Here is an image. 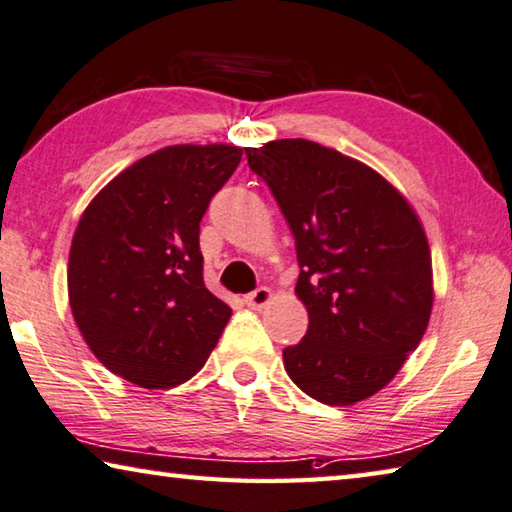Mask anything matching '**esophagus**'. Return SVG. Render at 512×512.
Instances as JSON below:
<instances>
[{
  "instance_id": "1",
  "label": "esophagus",
  "mask_w": 512,
  "mask_h": 512,
  "mask_svg": "<svg viewBox=\"0 0 512 512\" xmlns=\"http://www.w3.org/2000/svg\"><path fill=\"white\" fill-rule=\"evenodd\" d=\"M272 299V290L270 288H258V290H254V292H249L247 297H245V303L249 308H254V310H258V308H263V306H267V301Z\"/></svg>"
}]
</instances>
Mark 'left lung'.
I'll return each mask as SVG.
<instances>
[{"label":"left lung","mask_w":512,"mask_h":512,"mask_svg":"<svg viewBox=\"0 0 512 512\" xmlns=\"http://www.w3.org/2000/svg\"><path fill=\"white\" fill-rule=\"evenodd\" d=\"M297 245L308 333L283 351L297 387L346 407L396 378L432 315V254L416 211L362 161L308 139L247 148Z\"/></svg>","instance_id":"8db88e82"}]
</instances>
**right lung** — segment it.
Returning <instances> with one entry per match:
<instances>
[{"mask_svg":"<svg viewBox=\"0 0 512 512\" xmlns=\"http://www.w3.org/2000/svg\"><path fill=\"white\" fill-rule=\"evenodd\" d=\"M242 148L168 146L98 193L71 240L69 306L98 362L143 389L202 369L231 317L202 279L200 222Z\"/></svg>","mask_w":512,"mask_h":512,"instance_id":"add662e5","label":"right lung"}]
</instances>
